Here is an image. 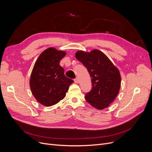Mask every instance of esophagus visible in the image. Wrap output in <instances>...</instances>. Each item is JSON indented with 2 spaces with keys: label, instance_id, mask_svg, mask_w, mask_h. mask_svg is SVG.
Returning <instances> with one entry per match:
<instances>
[{
  "label": "esophagus",
  "instance_id": "obj_1",
  "mask_svg": "<svg viewBox=\"0 0 152 152\" xmlns=\"http://www.w3.org/2000/svg\"><path fill=\"white\" fill-rule=\"evenodd\" d=\"M74 81L76 84H77V83H79V79L77 78H76L74 79Z\"/></svg>",
  "mask_w": 152,
  "mask_h": 152
}]
</instances>
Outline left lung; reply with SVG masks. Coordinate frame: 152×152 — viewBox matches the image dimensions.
<instances>
[{
	"mask_svg": "<svg viewBox=\"0 0 152 152\" xmlns=\"http://www.w3.org/2000/svg\"><path fill=\"white\" fill-rule=\"evenodd\" d=\"M76 58L88 71L92 90L86 94V101L98 110L107 108L116 99L121 86L119 69L102 52L94 49L90 52L79 50Z\"/></svg>",
	"mask_w": 152,
	"mask_h": 152,
	"instance_id": "1",
	"label": "left lung"
}]
</instances>
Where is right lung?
I'll use <instances>...</instances> for the list:
<instances>
[{"label": "right lung", "instance_id": "1", "mask_svg": "<svg viewBox=\"0 0 152 152\" xmlns=\"http://www.w3.org/2000/svg\"><path fill=\"white\" fill-rule=\"evenodd\" d=\"M66 52L53 47L42 52L37 59L31 75L29 86L37 101L50 107L65 98L69 86L74 83L64 74L60 65Z\"/></svg>", "mask_w": 152, "mask_h": 152}]
</instances>
